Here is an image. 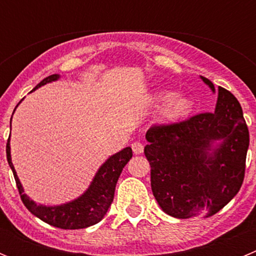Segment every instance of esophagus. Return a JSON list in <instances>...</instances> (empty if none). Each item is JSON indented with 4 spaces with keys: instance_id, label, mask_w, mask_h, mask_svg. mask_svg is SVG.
<instances>
[{
    "instance_id": "obj_1",
    "label": "esophagus",
    "mask_w": 256,
    "mask_h": 256,
    "mask_svg": "<svg viewBox=\"0 0 256 256\" xmlns=\"http://www.w3.org/2000/svg\"><path fill=\"white\" fill-rule=\"evenodd\" d=\"M132 150L136 155H140V154L144 152V144H142L141 142H133Z\"/></svg>"
}]
</instances>
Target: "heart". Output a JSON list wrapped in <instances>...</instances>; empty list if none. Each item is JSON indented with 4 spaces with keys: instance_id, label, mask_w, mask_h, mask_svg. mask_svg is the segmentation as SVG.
Returning <instances> with one entry per match:
<instances>
[{
    "instance_id": "b5f03b06",
    "label": "heart",
    "mask_w": 256,
    "mask_h": 256,
    "mask_svg": "<svg viewBox=\"0 0 256 256\" xmlns=\"http://www.w3.org/2000/svg\"><path fill=\"white\" fill-rule=\"evenodd\" d=\"M155 100L162 104L160 108V118L164 122H178L191 112L192 101L188 96L183 94H173L170 91H159Z\"/></svg>"
}]
</instances>
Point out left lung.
<instances>
[{"label": "left lung", "instance_id": "8db88e82", "mask_svg": "<svg viewBox=\"0 0 256 256\" xmlns=\"http://www.w3.org/2000/svg\"><path fill=\"white\" fill-rule=\"evenodd\" d=\"M202 82L216 94L205 76ZM144 155L159 206L178 219L212 216L240 191L245 177L248 130L236 97L218 87L214 112L151 126Z\"/></svg>", "mask_w": 256, "mask_h": 256}]
</instances>
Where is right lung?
Segmentation results:
<instances>
[{
    "label": "right lung",
    "instance_id": "obj_1",
    "mask_svg": "<svg viewBox=\"0 0 256 256\" xmlns=\"http://www.w3.org/2000/svg\"><path fill=\"white\" fill-rule=\"evenodd\" d=\"M60 78L61 76L58 74H52V76L44 78V80H40L33 91H36L37 88L42 87V86L47 84V83L56 82ZM16 108H15V110H16ZM11 119H12V116H11ZM6 155H8V165H10L14 177L16 180L20 198H22V204L26 205V209L33 216H36L50 226L61 228V230H80V228H87L90 226L96 224L105 216L112 200H114L115 186H116L118 180L120 177L122 170L126 165V162H130L133 154L132 148H126L119 151V152L112 155L98 168L91 184L88 186V188L83 192L82 195L69 201V202H65V204L61 205H54V206L37 204L36 201L30 200L26 194H24L22 182L18 177L16 170L14 168L12 162H11L10 137H8V144H6Z\"/></svg>",
    "mask_w": 256,
    "mask_h": 256
}]
</instances>
